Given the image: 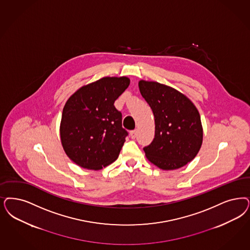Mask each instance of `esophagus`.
Listing matches in <instances>:
<instances>
[{"mask_svg":"<svg viewBox=\"0 0 250 250\" xmlns=\"http://www.w3.org/2000/svg\"><path fill=\"white\" fill-rule=\"evenodd\" d=\"M130 137H131V138H136V137H137V130H132L130 132Z\"/></svg>","mask_w":250,"mask_h":250,"instance_id":"1","label":"esophagus"}]
</instances>
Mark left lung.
<instances>
[{
	"label": "left lung",
	"instance_id": "left-lung-1",
	"mask_svg": "<svg viewBox=\"0 0 250 250\" xmlns=\"http://www.w3.org/2000/svg\"><path fill=\"white\" fill-rule=\"evenodd\" d=\"M138 86L155 120L154 139L143 148L146 159L163 170L187 165L202 145L198 109L187 96L171 86L145 80H140Z\"/></svg>",
	"mask_w": 250,
	"mask_h": 250
}]
</instances>
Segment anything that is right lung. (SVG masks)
Returning a JSON list of instances; mask_svg holds the SVG:
<instances>
[{
	"label": "right lung",
	"instance_id": "right-lung-1",
	"mask_svg": "<svg viewBox=\"0 0 250 250\" xmlns=\"http://www.w3.org/2000/svg\"><path fill=\"white\" fill-rule=\"evenodd\" d=\"M129 84L126 77H106L80 87L67 100L61 141L75 164L101 170L118 158L128 132L122 127V113L113 104Z\"/></svg>",
	"mask_w": 250,
	"mask_h": 250
}]
</instances>
